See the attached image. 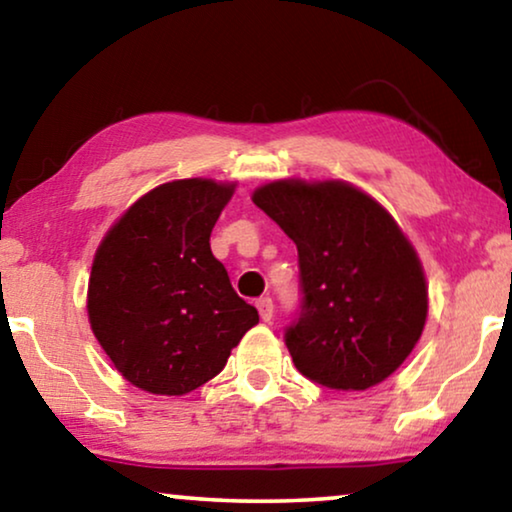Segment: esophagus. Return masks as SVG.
<instances>
[{"mask_svg": "<svg viewBox=\"0 0 512 512\" xmlns=\"http://www.w3.org/2000/svg\"><path fill=\"white\" fill-rule=\"evenodd\" d=\"M258 307V314H261L263 321H270L272 319V312H275V305H272V298H261L256 303Z\"/></svg>", "mask_w": 512, "mask_h": 512, "instance_id": "34e87169", "label": "esophagus"}]
</instances>
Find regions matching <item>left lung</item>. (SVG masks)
<instances>
[{
  "label": "left lung",
  "mask_w": 512,
  "mask_h": 512,
  "mask_svg": "<svg viewBox=\"0 0 512 512\" xmlns=\"http://www.w3.org/2000/svg\"><path fill=\"white\" fill-rule=\"evenodd\" d=\"M254 205L298 247L300 305L284 342L300 373L342 391L394 373L422 335L426 282L387 209L342 181H275Z\"/></svg>",
  "instance_id": "obj_1"
}]
</instances>
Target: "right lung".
Returning a JSON list of instances; mask_svg holds the SVG:
<instances>
[{
	"label": "right lung",
	"mask_w": 512,
	"mask_h": 512,
	"mask_svg": "<svg viewBox=\"0 0 512 512\" xmlns=\"http://www.w3.org/2000/svg\"><path fill=\"white\" fill-rule=\"evenodd\" d=\"M233 191L212 179L153 188L97 249L90 326L118 373L149 394L202 387L258 324L256 307L237 296L209 247Z\"/></svg>",
	"instance_id": "add662e5"
}]
</instances>
